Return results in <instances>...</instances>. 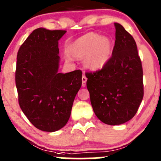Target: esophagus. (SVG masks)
Returning <instances> with one entry per match:
<instances>
[{
  "label": "esophagus",
  "mask_w": 161,
  "mask_h": 161,
  "mask_svg": "<svg viewBox=\"0 0 161 161\" xmlns=\"http://www.w3.org/2000/svg\"><path fill=\"white\" fill-rule=\"evenodd\" d=\"M86 80H87V78L86 77L85 75H83L82 77V86H86Z\"/></svg>",
  "instance_id": "1"
}]
</instances>
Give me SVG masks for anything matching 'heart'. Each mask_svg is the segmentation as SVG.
Here are the masks:
<instances>
[{"label":"heart","mask_w":161,"mask_h":161,"mask_svg":"<svg viewBox=\"0 0 161 161\" xmlns=\"http://www.w3.org/2000/svg\"><path fill=\"white\" fill-rule=\"evenodd\" d=\"M113 49V42L109 38L90 32L71 42L68 47V54L76 58L84 57L86 68L98 71L109 62Z\"/></svg>","instance_id":"1"}]
</instances>
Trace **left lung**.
<instances>
[{
	"label": "left lung",
	"instance_id": "8db88e82",
	"mask_svg": "<svg viewBox=\"0 0 161 161\" xmlns=\"http://www.w3.org/2000/svg\"><path fill=\"white\" fill-rule=\"evenodd\" d=\"M115 41L109 62L86 72V86L97 118L117 125L135 116L144 97L143 69L134 38L115 23Z\"/></svg>",
	"mask_w": 161,
	"mask_h": 161
}]
</instances>
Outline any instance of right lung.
<instances>
[{
    "label": "right lung",
    "instance_id": "1",
    "mask_svg": "<svg viewBox=\"0 0 161 161\" xmlns=\"http://www.w3.org/2000/svg\"><path fill=\"white\" fill-rule=\"evenodd\" d=\"M65 32L38 28L17 53L15 81L19 105L36 128L48 132L67 124L82 84L80 70L58 73V40Z\"/></svg>",
    "mask_w": 161,
    "mask_h": 161
}]
</instances>
